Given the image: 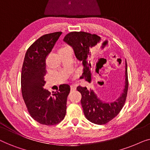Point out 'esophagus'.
<instances>
[{
	"label": "esophagus",
	"mask_w": 150,
	"mask_h": 150,
	"mask_svg": "<svg viewBox=\"0 0 150 150\" xmlns=\"http://www.w3.org/2000/svg\"><path fill=\"white\" fill-rule=\"evenodd\" d=\"M70 89L71 91H74V90H76V87L74 85H71L70 86Z\"/></svg>",
	"instance_id": "esophagus-1"
}]
</instances>
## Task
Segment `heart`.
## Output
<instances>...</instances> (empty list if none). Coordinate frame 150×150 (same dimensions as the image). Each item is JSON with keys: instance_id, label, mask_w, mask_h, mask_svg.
<instances>
[{"instance_id": "obj_1", "label": "heart", "mask_w": 150, "mask_h": 150, "mask_svg": "<svg viewBox=\"0 0 150 150\" xmlns=\"http://www.w3.org/2000/svg\"><path fill=\"white\" fill-rule=\"evenodd\" d=\"M67 48H67V47H63V48H61L60 49H59V51H58V52H60V51L64 50H65V49H67Z\"/></svg>"}]
</instances>
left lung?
<instances>
[{
  "instance_id": "left-lung-1",
  "label": "left lung",
  "mask_w": 150,
  "mask_h": 150,
  "mask_svg": "<svg viewBox=\"0 0 150 150\" xmlns=\"http://www.w3.org/2000/svg\"><path fill=\"white\" fill-rule=\"evenodd\" d=\"M63 41L72 47L76 57L83 64V72L80 78L81 79H85L89 83H91L92 65L90 58L94 47L101 42L100 37L83 31L70 32L65 36ZM106 40L102 42V47L106 46ZM128 89V69L126 61L124 87L120 96L115 101L111 102L102 101L93 89L86 87L79 86L76 89L81 93V103L85 117L93 124L103 125L107 124L120 113L126 102Z\"/></svg>"
}]
</instances>
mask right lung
<instances>
[{
  "label": "right lung",
  "instance_id": "1",
  "mask_svg": "<svg viewBox=\"0 0 150 150\" xmlns=\"http://www.w3.org/2000/svg\"><path fill=\"white\" fill-rule=\"evenodd\" d=\"M61 33H52L38 39L26 51L22 67V94L28 111L33 120L46 126L56 125L64 119L70 91L67 84L52 93L44 89L46 59Z\"/></svg>",
  "mask_w": 150,
  "mask_h": 150
}]
</instances>
